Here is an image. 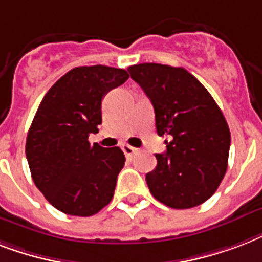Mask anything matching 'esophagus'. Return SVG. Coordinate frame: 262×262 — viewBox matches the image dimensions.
<instances>
[{"label":"esophagus","mask_w":262,"mask_h":262,"mask_svg":"<svg viewBox=\"0 0 262 262\" xmlns=\"http://www.w3.org/2000/svg\"><path fill=\"white\" fill-rule=\"evenodd\" d=\"M122 151H123V154H125V156H126V158H130V156L135 155L137 149L132 147V145H129V144H123Z\"/></svg>","instance_id":"esophagus-1"}]
</instances>
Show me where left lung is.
I'll use <instances>...</instances> for the list:
<instances>
[{
	"label": "left lung",
	"instance_id": "left-lung-1",
	"mask_svg": "<svg viewBox=\"0 0 262 262\" xmlns=\"http://www.w3.org/2000/svg\"><path fill=\"white\" fill-rule=\"evenodd\" d=\"M127 71L154 104L158 135L170 137L145 175L151 194L174 209L205 203L227 170L231 135L223 113L183 68L139 63Z\"/></svg>",
	"mask_w": 262,
	"mask_h": 262
}]
</instances>
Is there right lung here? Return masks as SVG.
<instances>
[{
    "instance_id": "right-lung-1",
    "label": "right lung",
    "mask_w": 262,
    "mask_h": 262,
    "mask_svg": "<svg viewBox=\"0 0 262 262\" xmlns=\"http://www.w3.org/2000/svg\"><path fill=\"white\" fill-rule=\"evenodd\" d=\"M129 79L125 69L94 65L63 75L49 90L27 135L35 185L58 211L92 216L110 203L125 164L121 148L88 141L102 123V100Z\"/></svg>"
}]
</instances>
